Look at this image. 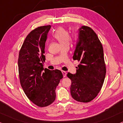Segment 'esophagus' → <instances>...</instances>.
<instances>
[{"instance_id": "34e87169", "label": "esophagus", "mask_w": 123, "mask_h": 123, "mask_svg": "<svg viewBox=\"0 0 123 123\" xmlns=\"http://www.w3.org/2000/svg\"><path fill=\"white\" fill-rule=\"evenodd\" d=\"M62 74H63V77L65 78V77H66V75H67V72L66 71H62Z\"/></svg>"}]
</instances>
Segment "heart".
Segmentation results:
<instances>
[{
	"label": "heart",
	"mask_w": 123,
	"mask_h": 123,
	"mask_svg": "<svg viewBox=\"0 0 123 123\" xmlns=\"http://www.w3.org/2000/svg\"><path fill=\"white\" fill-rule=\"evenodd\" d=\"M53 36L59 41L62 46L69 44L71 40L70 35L68 32L63 27L57 28L53 34Z\"/></svg>",
	"instance_id": "b5f03b06"
}]
</instances>
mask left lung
<instances>
[{"mask_svg": "<svg viewBox=\"0 0 123 123\" xmlns=\"http://www.w3.org/2000/svg\"><path fill=\"white\" fill-rule=\"evenodd\" d=\"M73 59L80 64L75 74H67L71 80V95L79 102H89L100 91L106 74L102 44L90 27L79 28Z\"/></svg>", "mask_w": 123, "mask_h": 123, "instance_id": "obj_1", "label": "left lung"}]
</instances>
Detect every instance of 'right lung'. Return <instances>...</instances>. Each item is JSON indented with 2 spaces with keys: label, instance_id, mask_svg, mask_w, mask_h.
<instances>
[{
  "label": "right lung",
  "instance_id": "1",
  "mask_svg": "<svg viewBox=\"0 0 123 123\" xmlns=\"http://www.w3.org/2000/svg\"><path fill=\"white\" fill-rule=\"evenodd\" d=\"M51 25L37 27L27 35L19 52L18 68L21 86L33 103L40 107L52 104L63 74L44 68L45 43Z\"/></svg>",
  "mask_w": 123,
  "mask_h": 123
}]
</instances>
